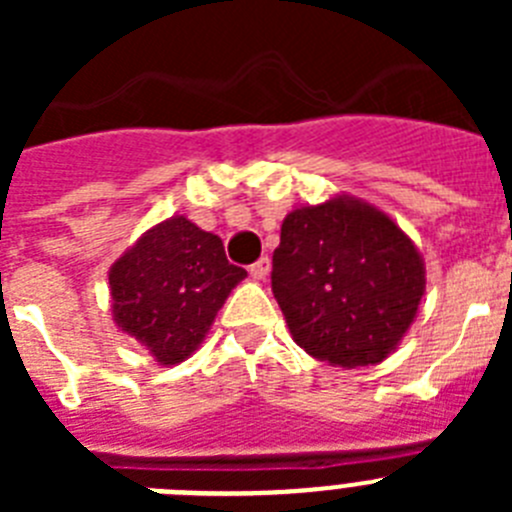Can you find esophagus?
I'll list each match as a JSON object with an SVG mask.
<instances>
[{"label": "esophagus", "mask_w": 512, "mask_h": 512, "mask_svg": "<svg viewBox=\"0 0 512 512\" xmlns=\"http://www.w3.org/2000/svg\"><path fill=\"white\" fill-rule=\"evenodd\" d=\"M251 277L253 279H266L269 277V271H271V259L269 256H261L259 261H256V264H251Z\"/></svg>", "instance_id": "obj_1"}]
</instances>
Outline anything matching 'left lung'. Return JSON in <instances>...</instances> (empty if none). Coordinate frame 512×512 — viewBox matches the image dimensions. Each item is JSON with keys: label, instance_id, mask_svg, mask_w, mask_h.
<instances>
[{"label": "left lung", "instance_id": "left-lung-1", "mask_svg": "<svg viewBox=\"0 0 512 512\" xmlns=\"http://www.w3.org/2000/svg\"><path fill=\"white\" fill-rule=\"evenodd\" d=\"M271 289L297 346L356 369L400 346L425 295V264L390 215L338 194L284 217Z\"/></svg>", "mask_w": 512, "mask_h": 512}]
</instances>
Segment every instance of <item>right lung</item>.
<instances>
[{
	"label": "right lung",
	"instance_id": "1",
	"mask_svg": "<svg viewBox=\"0 0 512 512\" xmlns=\"http://www.w3.org/2000/svg\"><path fill=\"white\" fill-rule=\"evenodd\" d=\"M246 269L223 241L184 215L153 225L110 269L112 320L161 366L189 359L205 341Z\"/></svg>",
	"mask_w": 512,
	"mask_h": 512
}]
</instances>
